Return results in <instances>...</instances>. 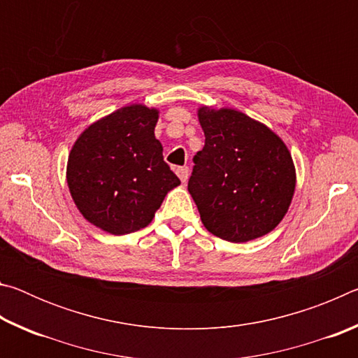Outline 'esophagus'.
<instances>
[{
    "label": "esophagus",
    "instance_id": "esophagus-1",
    "mask_svg": "<svg viewBox=\"0 0 358 358\" xmlns=\"http://www.w3.org/2000/svg\"><path fill=\"white\" fill-rule=\"evenodd\" d=\"M175 173L178 175V178L183 181V183H186L187 175H189V169H187L186 166L185 167H177V169H175Z\"/></svg>",
    "mask_w": 358,
    "mask_h": 358
}]
</instances>
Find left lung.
<instances>
[{
	"label": "left lung",
	"mask_w": 358,
	"mask_h": 358,
	"mask_svg": "<svg viewBox=\"0 0 358 358\" xmlns=\"http://www.w3.org/2000/svg\"><path fill=\"white\" fill-rule=\"evenodd\" d=\"M205 147L194 156L187 191L205 229L243 243L271 232L292 202L295 166L280 136L235 108L197 110Z\"/></svg>",
	"instance_id": "left-lung-1"
}]
</instances>
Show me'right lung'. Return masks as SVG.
Here are the masks:
<instances>
[{"mask_svg":"<svg viewBox=\"0 0 358 358\" xmlns=\"http://www.w3.org/2000/svg\"><path fill=\"white\" fill-rule=\"evenodd\" d=\"M159 110L121 107L85 129L69 153L72 201L93 226L113 235L147 227L167 192L180 185L155 137Z\"/></svg>","mask_w":358,"mask_h":358,"instance_id":"add662e5","label":"right lung"}]
</instances>
